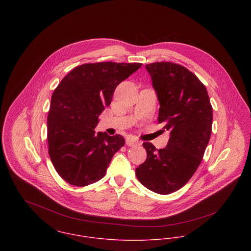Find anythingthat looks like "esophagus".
Wrapping results in <instances>:
<instances>
[{
  "instance_id": "1",
  "label": "esophagus",
  "mask_w": 251,
  "mask_h": 251,
  "mask_svg": "<svg viewBox=\"0 0 251 251\" xmlns=\"http://www.w3.org/2000/svg\"><path fill=\"white\" fill-rule=\"evenodd\" d=\"M126 144L127 146H129V147H134V146L138 145L139 142H138L137 140H135L134 138H132V137H128V138L126 140Z\"/></svg>"
}]
</instances>
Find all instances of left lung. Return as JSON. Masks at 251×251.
<instances>
[{"label": "left lung", "instance_id": "8db88e82", "mask_svg": "<svg viewBox=\"0 0 251 251\" xmlns=\"http://www.w3.org/2000/svg\"><path fill=\"white\" fill-rule=\"evenodd\" d=\"M160 104L158 123L170 132L164 149L143 143L138 180L150 190L170 194L182 187L200 165L210 141L213 107L205 85L186 68L171 62L146 65Z\"/></svg>", "mask_w": 251, "mask_h": 251}]
</instances>
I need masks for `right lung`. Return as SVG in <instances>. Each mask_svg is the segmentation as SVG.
<instances>
[{
    "mask_svg": "<svg viewBox=\"0 0 251 251\" xmlns=\"http://www.w3.org/2000/svg\"><path fill=\"white\" fill-rule=\"evenodd\" d=\"M141 66L84 64L74 68L55 89L47 117L48 153L57 173L67 182L86 186L105 176L125 138L94 129L101 112L110 105L117 86Z\"/></svg>",
    "mask_w": 251,
    "mask_h": 251,
    "instance_id": "right-lung-1",
    "label": "right lung"
}]
</instances>
